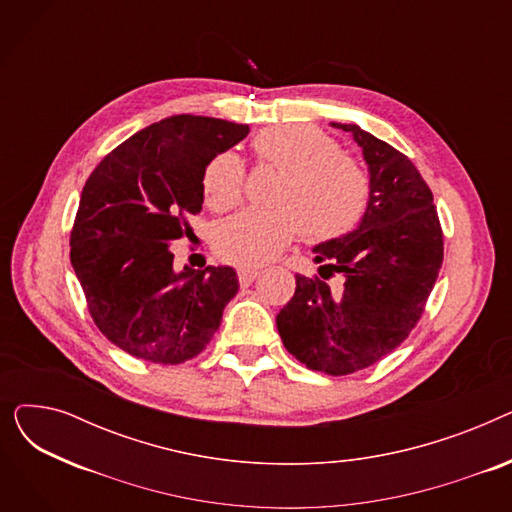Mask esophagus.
<instances>
[{
  "instance_id": "1",
  "label": "esophagus",
  "mask_w": 512,
  "mask_h": 512,
  "mask_svg": "<svg viewBox=\"0 0 512 512\" xmlns=\"http://www.w3.org/2000/svg\"><path fill=\"white\" fill-rule=\"evenodd\" d=\"M257 276H259V272L251 270V267H238V282H240V286H249Z\"/></svg>"
}]
</instances>
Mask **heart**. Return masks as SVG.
Listing matches in <instances>:
<instances>
[{
	"label": "heart",
	"instance_id": "b5f03b06",
	"mask_svg": "<svg viewBox=\"0 0 512 512\" xmlns=\"http://www.w3.org/2000/svg\"><path fill=\"white\" fill-rule=\"evenodd\" d=\"M253 151L261 168L278 170L272 207L247 209L218 224V255L240 267L276 259L294 238L330 242L353 232L365 218L371 178L353 155L315 126L282 124L255 134ZM245 193V164L232 151L209 159L203 195L213 211H228Z\"/></svg>",
	"mask_w": 512,
	"mask_h": 512
}]
</instances>
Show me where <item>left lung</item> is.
<instances>
[{
	"label": "left lung",
	"mask_w": 512,
	"mask_h": 512,
	"mask_svg": "<svg viewBox=\"0 0 512 512\" xmlns=\"http://www.w3.org/2000/svg\"><path fill=\"white\" fill-rule=\"evenodd\" d=\"M351 132L369 166L371 199L359 228L313 249L319 276L297 274L276 324L288 353L313 371L348 375L392 353L417 326L442 259L434 195L413 161L357 124ZM341 276L332 289L327 280Z\"/></svg>",
	"instance_id": "obj_1"
}]
</instances>
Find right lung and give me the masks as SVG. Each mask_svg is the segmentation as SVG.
<instances>
[{
	"mask_svg": "<svg viewBox=\"0 0 512 512\" xmlns=\"http://www.w3.org/2000/svg\"><path fill=\"white\" fill-rule=\"evenodd\" d=\"M249 134L247 124L180 114L107 153L80 195L70 261L101 334L161 365L197 357L238 292L232 267L174 272L172 242L203 205L209 159Z\"/></svg>",
	"mask_w": 512,
	"mask_h": 512,
	"instance_id": "right-lung-1",
	"label": "right lung"
}]
</instances>
